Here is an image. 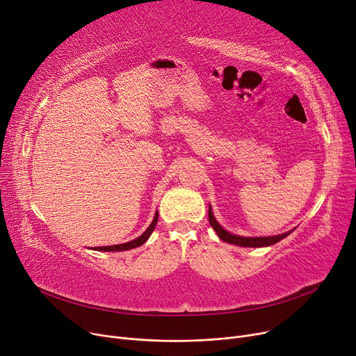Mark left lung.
<instances>
[{"instance_id": "8db88e82", "label": "left lung", "mask_w": 356, "mask_h": 356, "mask_svg": "<svg viewBox=\"0 0 356 356\" xmlns=\"http://www.w3.org/2000/svg\"><path fill=\"white\" fill-rule=\"evenodd\" d=\"M208 216H209L211 227L215 229V232L218 234V236H219L222 241L229 242V244H234V245H239V247H268V245L275 244V242L282 241L283 238H286L287 235L291 234V231H290V232H286V234H282V235H275V236H257V238L239 236V235L229 234L228 231H225V229H223V228L219 225V223L216 222V219H215L213 215H212L211 207H209Z\"/></svg>"}]
</instances>
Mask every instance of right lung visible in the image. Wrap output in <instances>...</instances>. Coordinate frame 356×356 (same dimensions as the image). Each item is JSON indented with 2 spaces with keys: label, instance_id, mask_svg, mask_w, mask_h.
<instances>
[{
  "label": "right lung",
  "instance_id": "add662e5",
  "mask_svg": "<svg viewBox=\"0 0 356 356\" xmlns=\"http://www.w3.org/2000/svg\"><path fill=\"white\" fill-rule=\"evenodd\" d=\"M157 220H159V212H156V216H154L153 222L149 223V227L147 228V231H145V232H144L141 236L136 238L134 241L125 242V244L111 245V247H97L95 250H97V251H127V250H133V248H137V247L143 245L144 242L148 239V236L152 235V232H153V231H154V228H156V223H157Z\"/></svg>",
  "mask_w": 356,
  "mask_h": 356
}]
</instances>
